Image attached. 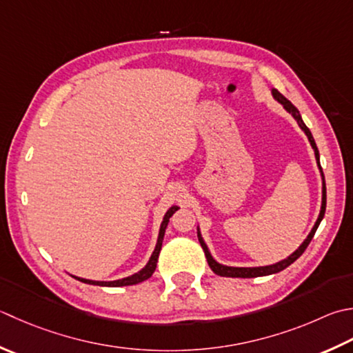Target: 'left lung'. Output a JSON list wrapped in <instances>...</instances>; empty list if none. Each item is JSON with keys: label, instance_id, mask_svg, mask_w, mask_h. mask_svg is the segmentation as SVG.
I'll use <instances>...</instances> for the list:
<instances>
[{"label": "left lung", "instance_id": "1", "mask_svg": "<svg viewBox=\"0 0 353 353\" xmlns=\"http://www.w3.org/2000/svg\"><path fill=\"white\" fill-rule=\"evenodd\" d=\"M272 94H274V98L277 99L280 103H283V107H285V108L288 110V112L294 116V119L296 121V123H299L300 128H301L303 131H305L306 136H307V139H309V142H310V145H312V148H314V151H315L316 163H319L320 171H321V176H323V203H321L320 216H319V219H316V222H315V225H314V228H312V231H310V234L307 236V239H306L305 241H303V243H301V246L299 248V250H296L294 254L289 255L288 259L279 261V263L271 265V266H260V268H231V266H223V265L217 263V261L211 257V254H210V251H208V248H206L205 241L202 240V236H200V232L197 231V237H199L200 245H202V248H203V252H205L206 261H208V265H210V268L212 269V271L216 272L217 275H220V277L254 279V277H263V275H271V274H277V272L283 271V269L288 268L289 265H292L294 261H295L296 259H299L303 252L306 251V248L309 246L310 240H312L314 234H315V231H316V228H319L320 222H321L323 217H324V211H326V182H324V174H323V170H321V165H320L319 148H316V143H315V141H314L312 133H310V130L306 127V123L303 122L301 116H300V113H299V110H296V107L294 105V103H292L291 101H288V99L285 98V96H283V94L279 92V90H272Z\"/></svg>", "mask_w": 353, "mask_h": 353}]
</instances>
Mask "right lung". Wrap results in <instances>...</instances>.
Masks as SVG:
<instances>
[{
  "instance_id": "add662e5",
  "label": "right lung",
  "mask_w": 353,
  "mask_h": 353,
  "mask_svg": "<svg viewBox=\"0 0 353 353\" xmlns=\"http://www.w3.org/2000/svg\"><path fill=\"white\" fill-rule=\"evenodd\" d=\"M179 210V206H171V208L167 211L163 217V222L161 225V231H159V239H157V245H156V250L151 255L150 261L147 263L142 271H139L137 274L130 275L127 279H122V280H114V281H93V280H85V279H79V277H74L76 280L79 281H84L88 283V285H96V286H108V288H119V286H130V285H137V283H141L143 280L150 279L153 272L156 271V265H157V259H159V252L162 250V241H163V236H165V230H167V225L170 222V217Z\"/></svg>"
}]
</instances>
